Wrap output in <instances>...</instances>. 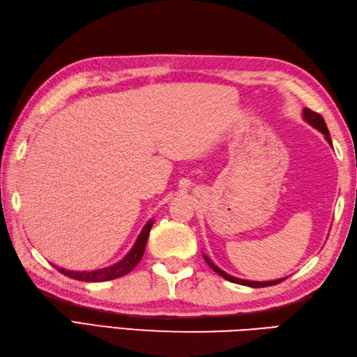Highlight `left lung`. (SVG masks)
Returning a JSON list of instances; mask_svg holds the SVG:
<instances>
[{
    "instance_id": "left-lung-1",
    "label": "left lung",
    "mask_w": 357,
    "mask_h": 357,
    "mask_svg": "<svg viewBox=\"0 0 357 357\" xmlns=\"http://www.w3.org/2000/svg\"><path fill=\"white\" fill-rule=\"evenodd\" d=\"M303 119L311 125V127H314V128L322 132V135H325V139L328 141V144L333 145V144H331L330 131H328V127H326V123H325L322 116L317 114V113H314V111H311L310 108H305V109H303ZM202 257H204L206 263L216 272V274H220L222 278H225V280L236 283V284L250 286V288H264V286H272V284H277V283H280V282L284 280V278H278V280H271V282H250V280H243V278H236V277H234V275L227 274V272H225L222 269H220L208 257H206V255H202Z\"/></svg>"
}]
</instances>
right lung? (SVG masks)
I'll use <instances>...</instances> for the list:
<instances>
[{
  "instance_id": "right-lung-1",
  "label": "right lung",
  "mask_w": 357,
  "mask_h": 357,
  "mask_svg": "<svg viewBox=\"0 0 357 357\" xmlns=\"http://www.w3.org/2000/svg\"><path fill=\"white\" fill-rule=\"evenodd\" d=\"M153 220H150L144 229L139 234L137 240L135 243V246L131 248L130 252L125 255L121 261H117L116 264H111L108 268L103 269H96V271H68L63 268H57L63 275H66L69 278H74V280H80V282H108V280H114V278L127 275L130 271L135 269L137 266V263L141 261V258L144 255V250L146 246V240H149L150 235V229L153 226Z\"/></svg>"
}]
</instances>
